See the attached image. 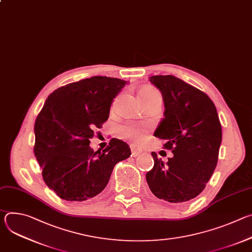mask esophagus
Masks as SVG:
<instances>
[{
    "mask_svg": "<svg viewBox=\"0 0 252 252\" xmlns=\"http://www.w3.org/2000/svg\"><path fill=\"white\" fill-rule=\"evenodd\" d=\"M130 150H131V155L132 157H137L138 155L141 154V149L137 146V145H131L130 146Z\"/></svg>",
    "mask_w": 252,
    "mask_h": 252,
    "instance_id": "obj_1",
    "label": "esophagus"
}]
</instances>
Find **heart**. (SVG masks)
<instances>
[{
  "label": "heart",
  "mask_w": 252,
  "mask_h": 252,
  "mask_svg": "<svg viewBox=\"0 0 252 252\" xmlns=\"http://www.w3.org/2000/svg\"><path fill=\"white\" fill-rule=\"evenodd\" d=\"M158 94H159L157 90L153 89V88H145L139 92V97L140 98L149 97V96H152V95H158ZM125 133H126V135H127L129 137H133V138H138L141 135L140 129L135 127V126L126 127L125 128Z\"/></svg>",
  "instance_id": "b5f03b06"
}]
</instances>
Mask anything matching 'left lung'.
Here are the masks:
<instances>
[{"instance_id": "obj_1", "label": "left lung", "mask_w": 252, "mask_h": 252, "mask_svg": "<svg viewBox=\"0 0 252 252\" xmlns=\"http://www.w3.org/2000/svg\"><path fill=\"white\" fill-rule=\"evenodd\" d=\"M159 90L164 118L155 136L173 157L163 162L152 153L155 164L146 177L152 192L168 202H186L205 188L218 163L222 130L217 107L203 92L174 76H153Z\"/></svg>"}]
</instances>
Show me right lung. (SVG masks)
Here are the masks:
<instances>
[{
  "label": "right lung",
  "mask_w": 252,
  "mask_h": 252,
  "mask_svg": "<svg viewBox=\"0 0 252 252\" xmlns=\"http://www.w3.org/2000/svg\"><path fill=\"white\" fill-rule=\"evenodd\" d=\"M128 82L91 77L52 93L34 123V156L50 189L68 201L100 193L115 165L130 157L126 142L112 138L102 152L90 147L94 129L110 116L114 98Z\"/></svg>",
  "instance_id": "add662e5"
}]
</instances>
